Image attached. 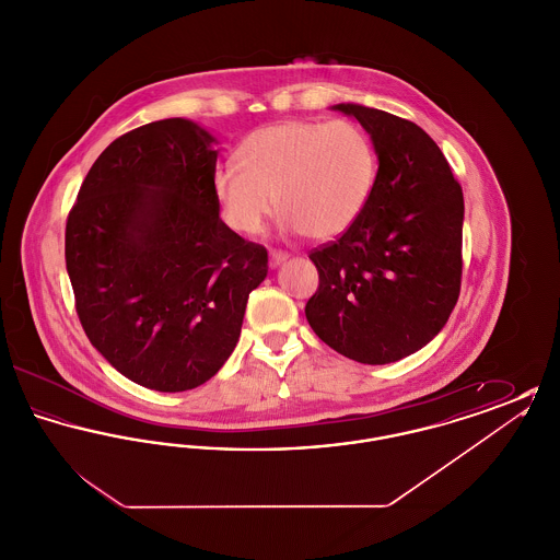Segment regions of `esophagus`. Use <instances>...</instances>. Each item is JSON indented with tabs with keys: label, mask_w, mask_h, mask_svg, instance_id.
Returning a JSON list of instances; mask_svg holds the SVG:
<instances>
[{
	"label": "esophagus",
	"mask_w": 560,
	"mask_h": 560,
	"mask_svg": "<svg viewBox=\"0 0 560 560\" xmlns=\"http://www.w3.org/2000/svg\"><path fill=\"white\" fill-rule=\"evenodd\" d=\"M290 258V254L288 252H283V249H270V256H268V260H270V267H279L281 262H285Z\"/></svg>",
	"instance_id": "1"
}]
</instances>
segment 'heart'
I'll list each match as a JSON object with an SVG mask.
<instances>
[{
    "label": "heart",
    "mask_w": 560,
    "mask_h": 560,
    "mask_svg": "<svg viewBox=\"0 0 560 560\" xmlns=\"http://www.w3.org/2000/svg\"><path fill=\"white\" fill-rule=\"evenodd\" d=\"M240 165H220L213 192L226 222L258 233L277 210L311 240L345 233L368 206L375 183V151L365 130L348 119H292L249 133Z\"/></svg>",
    "instance_id": "b5f03b06"
}]
</instances>
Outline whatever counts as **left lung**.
Returning <instances> with one entry per match:
<instances>
[{
  "label": "left lung",
  "instance_id": "8db88e82",
  "mask_svg": "<svg viewBox=\"0 0 560 560\" xmlns=\"http://www.w3.org/2000/svg\"><path fill=\"white\" fill-rule=\"evenodd\" d=\"M372 136L377 174L361 215L311 249L319 288L306 319L336 352L384 365L427 347L462 285L464 195L436 142L386 110L336 105Z\"/></svg>",
  "mask_w": 560,
  "mask_h": 560
}]
</instances>
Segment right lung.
<instances>
[{
	"instance_id": "right-lung-1",
	"label": "right lung",
	"mask_w": 560,
	"mask_h": 560,
	"mask_svg": "<svg viewBox=\"0 0 560 560\" xmlns=\"http://www.w3.org/2000/svg\"><path fill=\"white\" fill-rule=\"evenodd\" d=\"M212 142L180 117L119 136L67 215L65 258L85 336L117 372L160 393L218 373L268 272L267 247L218 215Z\"/></svg>"
}]
</instances>
